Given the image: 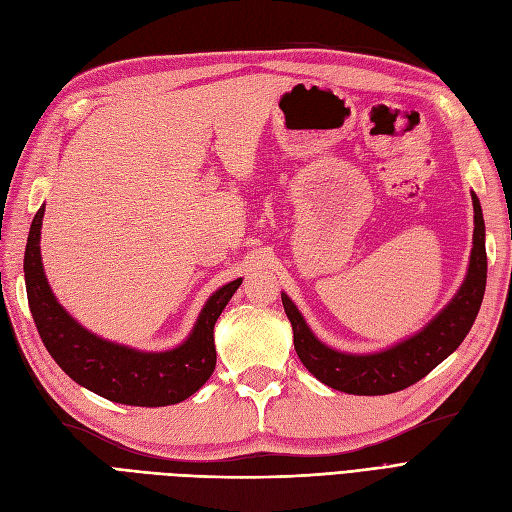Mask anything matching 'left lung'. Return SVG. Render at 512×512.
Masks as SVG:
<instances>
[{
	"label": "left lung",
	"mask_w": 512,
	"mask_h": 512,
	"mask_svg": "<svg viewBox=\"0 0 512 512\" xmlns=\"http://www.w3.org/2000/svg\"><path fill=\"white\" fill-rule=\"evenodd\" d=\"M474 237L468 273L455 297L433 316L421 331L378 352H342L327 346L307 327L299 307L282 292L286 316L292 324L294 350L301 363L322 384L350 395H389L404 391L425 378L446 356H451L470 333L483 303L487 284L485 220L478 196L472 192Z\"/></svg>",
	"instance_id": "left-lung-1"
}]
</instances>
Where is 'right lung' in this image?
<instances>
[{
  "instance_id": "1",
  "label": "right lung",
  "mask_w": 512,
  "mask_h": 512,
  "mask_svg": "<svg viewBox=\"0 0 512 512\" xmlns=\"http://www.w3.org/2000/svg\"><path fill=\"white\" fill-rule=\"evenodd\" d=\"M44 205L29 228L25 286L34 322L55 363L76 382L115 404L160 408L194 395L215 369L213 327L243 277L215 290L200 309L190 335L170 350H136L85 329L57 301L44 275L40 228Z\"/></svg>"
}]
</instances>
